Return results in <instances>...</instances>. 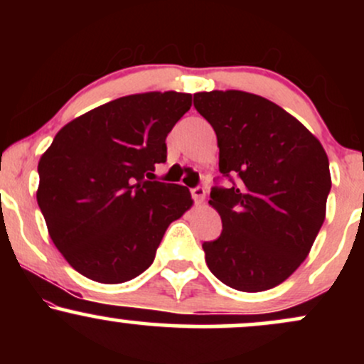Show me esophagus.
<instances>
[{"label":"esophagus","mask_w":364,"mask_h":364,"mask_svg":"<svg viewBox=\"0 0 364 364\" xmlns=\"http://www.w3.org/2000/svg\"><path fill=\"white\" fill-rule=\"evenodd\" d=\"M191 196H193L196 205H202V203L205 202V188L202 186L193 188V190H191Z\"/></svg>","instance_id":"34e87169"}]
</instances>
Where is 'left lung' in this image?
Segmentation results:
<instances>
[{"label":"left lung","mask_w":364,"mask_h":364,"mask_svg":"<svg viewBox=\"0 0 364 364\" xmlns=\"http://www.w3.org/2000/svg\"><path fill=\"white\" fill-rule=\"evenodd\" d=\"M196 111L214 128L219 169L237 174L214 188L223 232L203 243L210 272L243 292L272 289L310 253L325 220L332 186L328 157L301 121L262 95L196 92Z\"/></svg>","instance_id":"1"}]
</instances>
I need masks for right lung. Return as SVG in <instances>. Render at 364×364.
Here are the masks:
<instances>
[{"label": "right lung", "instance_id": "1", "mask_svg": "<svg viewBox=\"0 0 364 364\" xmlns=\"http://www.w3.org/2000/svg\"><path fill=\"white\" fill-rule=\"evenodd\" d=\"M191 107L185 92H144L65 124L41 156L37 203L77 272L101 284L135 279L166 229L193 205L190 190L156 178L166 136Z\"/></svg>", "mask_w": 364, "mask_h": 364}]
</instances>
